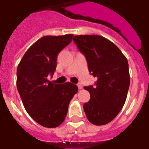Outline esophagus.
<instances>
[{"instance_id":"1","label":"esophagus","mask_w":149,"mask_h":149,"mask_svg":"<svg viewBox=\"0 0 149 149\" xmlns=\"http://www.w3.org/2000/svg\"><path fill=\"white\" fill-rule=\"evenodd\" d=\"M77 86H78L79 89H82V85L81 83H78V84H77Z\"/></svg>"}]
</instances>
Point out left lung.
Wrapping results in <instances>:
<instances>
[{"label": "left lung", "mask_w": 149, "mask_h": 149, "mask_svg": "<svg viewBox=\"0 0 149 149\" xmlns=\"http://www.w3.org/2000/svg\"><path fill=\"white\" fill-rule=\"evenodd\" d=\"M73 40L87 59L88 70L97 77L95 86H85L91 98L83 105L91 124L112 121L126 101L130 86L128 62L112 42L99 35H78Z\"/></svg>", "instance_id": "left-lung-1"}]
</instances>
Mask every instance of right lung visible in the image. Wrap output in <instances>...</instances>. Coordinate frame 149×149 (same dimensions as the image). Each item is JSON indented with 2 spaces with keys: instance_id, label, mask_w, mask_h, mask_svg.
Listing matches in <instances>:
<instances>
[{
  "instance_id": "right-lung-1",
  "label": "right lung",
  "mask_w": 149,
  "mask_h": 149,
  "mask_svg": "<svg viewBox=\"0 0 149 149\" xmlns=\"http://www.w3.org/2000/svg\"><path fill=\"white\" fill-rule=\"evenodd\" d=\"M73 34L45 36L27 50L17 67V89L29 116L39 125L57 127L64 122L69 103L78 92L71 82H49L58 53L72 41Z\"/></svg>"
}]
</instances>
